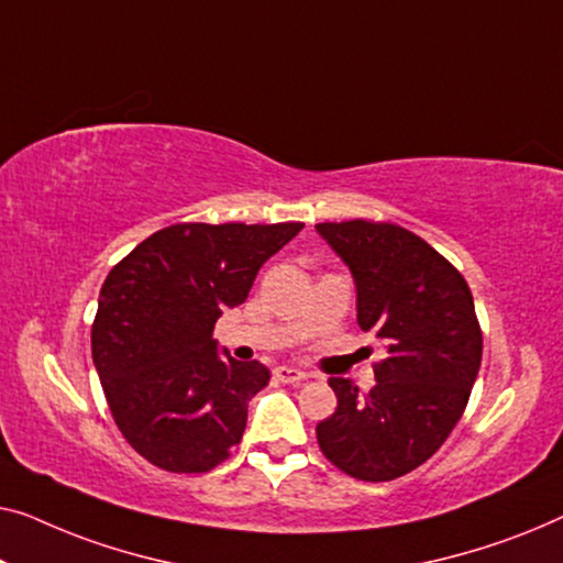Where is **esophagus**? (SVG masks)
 Here are the masks:
<instances>
[{
    "label": "esophagus",
    "instance_id": "1",
    "mask_svg": "<svg viewBox=\"0 0 563 563\" xmlns=\"http://www.w3.org/2000/svg\"><path fill=\"white\" fill-rule=\"evenodd\" d=\"M275 377H278L280 383H303V379H308L311 375L296 367H278L275 369Z\"/></svg>",
    "mask_w": 563,
    "mask_h": 563
}]
</instances>
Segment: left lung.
<instances>
[{"label":"left lung","mask_w":563,"mask_h":563,"mask_svg":"<svg viewBox=\"0 0 563 563\" xmlns=\"http://www.w3.org/2000/svg\"><path fill=\"white\" fill-rule=\"evenodd\" d=\"M350 267L357 323L385 344L375 387L331 377L336 410L316 426L323 456L362 482H390L431 459L462 418L482 362V331L462 273L398 224H316Z\"/></svg>","instance_id":"obj_1"}]
</instances>
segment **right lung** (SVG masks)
I'll return each instance as SVG.
<instances>
[{"instance_id":"right-lung-1","label":"right lung","mask_w":563,"mask_h":563,"mask_svg":"<svg viewBox=\"0 0 563 563\" xmlns=\"http://www.w3.org/2000/svg\"><path fill=\"white\" fill-rule=\"evenodd\" d=\"M303 224H173L150 234L99 292L91 357L114 423L161 470L209 472L271 383L265 364L221 357L213 323L247 300L260 267Z\"/></svg>"}]
</instances>
